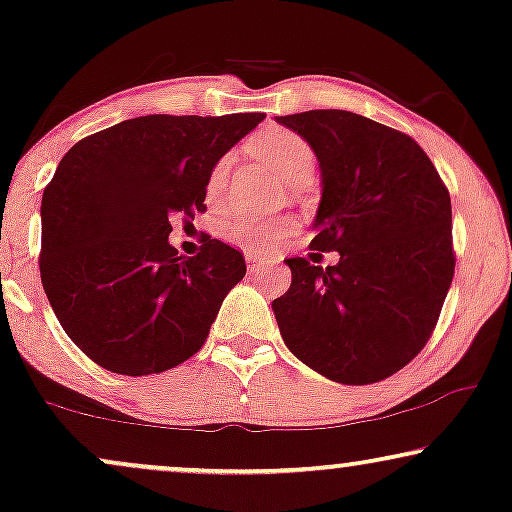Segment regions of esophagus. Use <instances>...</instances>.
Masks as SVG:
<instances>
[{"label":"esophagus","mask_w":512,"mask_h":512,"mask_svg":"<svg viewBox=\"0 0 512 512\" xmlns=\"http://www.w3.org/2000/svg\"><path fill=\"white\" fill-rule=\"evenodd\" d=\"M244 258H247L249 265H258V263H261V256L254 254V251H247V254H244Z\"/></svg>","instance_id":"obj_1"}]
</instances>
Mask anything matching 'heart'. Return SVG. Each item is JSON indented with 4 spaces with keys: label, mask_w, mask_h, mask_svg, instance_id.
<instances>
[{
    "label": "heart",
    "mask_w": 512,
    "mask_h": 512,
    "mask_svg": "<svg viewBox=\"0 0 512 512\" xmlns=\"http://www.w3.org/2000/svg\"><path fill=\"white\" fill-rule=\"evenodd\" d=\"M247 149L256 158L265 160L289 184L298 186L300 181L312 179L314 170H317V156H314L312 146L303 137L296 135V132L275 128V125L251 135ZM230 165H233V156H223L216 160L212 172H209L207 193L212 198L219 195L221 188L226 186ZM296 228L298 223L293 216H256L247 212L230 214L226 223H223V233H226L228 240L244 244L249 249L277 247Z\"/></svg>",
    "instance_id": "b5f03b06"
}]
</instances>
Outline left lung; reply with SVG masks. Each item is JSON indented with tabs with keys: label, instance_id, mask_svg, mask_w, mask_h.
Returning <instances> with one entry per match:
<instances>
[{
	"label": "left lung",
	"instance_id": "1",
	"mask_svg": "<svg viewBox=\"0 0 512 512\" xmlns=\"http://www.w3.org/2000/svg\"><path fill=\"white\" fill-rule=\"evenodd\" d=\"M312 146L321 170L317 251L286 258L291 286L272 300L284 345L340 384H373L415 359L454 275L452 202L415 139L366 116L317 109L277 116Z\"/></svg>",
	"mask_w": 512,
	"mask_h": 512
}]
</instances>
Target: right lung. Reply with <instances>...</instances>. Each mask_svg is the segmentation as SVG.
<instances>
[{
  "mask_svg": "<svg viewBox=\"0 0 512 512\" xmlns=\"http://www.w3.org/2000/svg\"><path fill=\"white\" fill-rule=\"evenodd\" d=\"M263 114L139 116L67 151L41 198V284L60 326L97 366L163 373L198 352L223 298L247 272L205 237L186 258L172 216L205 212L216 160Z\"/></svg>",
  "mask_w": 512,
  "mask_h": 512,
  "instance_id": "obj_1",
  "label": "right lung"
}]
</instances>
